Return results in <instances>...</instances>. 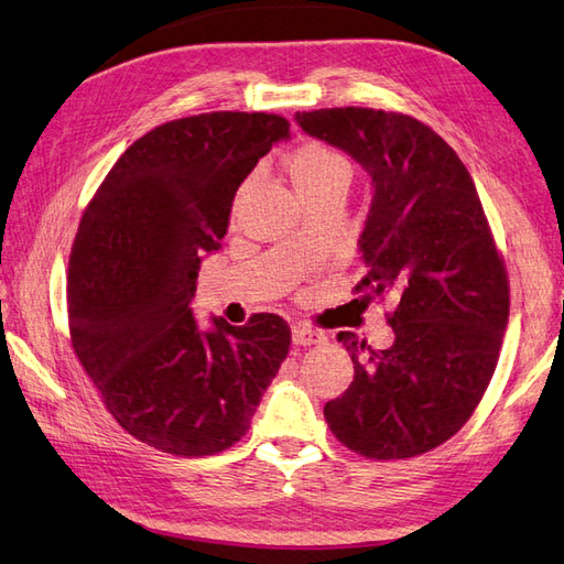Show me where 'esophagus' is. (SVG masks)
Listing matches in <instances>:
<instances>
[{
  "instance_id": "esophagus-1",
  "label": "esophagus",
  "mask_w": 564,
  "mask_h": 564,
  "mask_svg": "<svg viewBox=\"0 0 564 564\" xmlns=\"http://www.w3.org/2000/svg\"><path fill=\"white\" fill-rule=\"evenodd\" d=\"M324 334L319 329H312L310 324H295L293 326V341L297 346H314V344H324Z\"/></svg>"
}]
</instances>
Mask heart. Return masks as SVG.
Masks as SVG:
<instances>
[{
  "label": "heart",
  "mask_w": 564,
  "mask_h": 564,
  "mask_svg": "<svg viewBox=\"0 0 564 564\" xmlns=\"http://www.w3.org/2000/svg\"><path fill=\"white\" fill-rule=\"evenodd\" d=\"M288 173H291L300 194H310L334 177L348 173V163L329 143L305 141L288 159Z\"/></svg>",
  "instance_id": "obj_1"
}]
</instances>
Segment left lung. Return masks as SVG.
Segmentation results:
<instances>
[{
    "label": "left lung",
    "mask_w": 564,
    "mask_h": 564,
    "mask_svg": "<svg viewBox=\"0 0 564 564\" xmlns=\"http://www.w3.org/2000/svg\"><path fill=\"white\" fill-rule=\"evenodd\" d=\"M307 134L350 153L372 177L356 293L399 303L394 344L338 341L350 387L324 405L336 440L368 459H411L459 432L492 379L509 317V276L474 180L437 132L372 108L297 112Z\"/></svg>",
    "instance_id": "8db88e82"
}]
</instances>
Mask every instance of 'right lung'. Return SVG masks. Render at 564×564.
<instances>
[{"mask_svg": "<svg viewBox=\"0 0 564 564\" xmlns=\"http://www.w3.org/2000/svg\"><path fill=\"white\" fill-rule=\"evenodd\" d=\"M285 117L204 112L137 139L88 202L69 254L67 310L78 362L105 409L153 449L226 452L291 348V326L192 317L196 269L220 247L235 192L288 137Z\"/></svg>", "mask_w": 564, "mask_h": 564, "instance_id": "obj_1", "label": "right lung"}]
</instances>
